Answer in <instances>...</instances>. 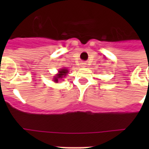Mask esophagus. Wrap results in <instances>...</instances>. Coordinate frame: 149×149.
<instances>
[{"mask_svg": "<svg viewBox=\"0 0 149 149\" xmlns=\"http://www.w3.org/2000/svg\"><path fill=\"white\" fill-rule=\"evenodd\" d=\"M80 65H81L82 66H85V65H86V63H84V62H83V63H80Z\"/></svg>", "mask_w": 149, "mask_h": 149, "instance_id": "34e87169", "label": "esophagus"}]
</instances>
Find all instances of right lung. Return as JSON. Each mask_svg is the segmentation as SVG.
I'll return each instance as SVG.
<instances>
[{
  "instance_id": "add662e5",
  "label": "right lung",
  "mask_w": 149,
  "mask_h": 149,
  "mask_svg": "<svg viewBox=\"0 0 149 149\" xmlns=\"http://www.w3.org/2000/svg\"><path fill=\"white\" fill-rule=\"evenodd\" d=\"M68 72H69V70H66L65 68H63V69L59 70L58 74H56V76L54 77L53 81L56 82V83H58V79H63V78H64V77L67 75Z\"/></svg>"
}]
</instances>
